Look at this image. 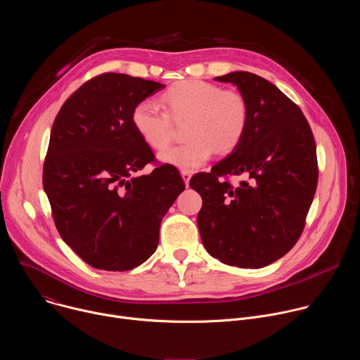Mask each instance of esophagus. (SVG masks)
<instances>
[{
    "label": "esophagus",
    "instance_id": "obj_1",
    "mask_svg": "<svg viewBox=\"0 0 360 360\" xmlns=\"http://www.w3.org/2000/svg\"><path fill=\"white\" fill-rule=\"evenodd\" d=\"M181 176H182V179H184L185 185L188 186L189 179H191V176H192V172H189V171H182V172H181Z\"/></svg>",
    "mask_w": 360,
    "mask_h": 360
}]
</instances>
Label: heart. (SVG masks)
<instances>
[{
	"instance_id": "heart-1",
	"label": "heart",
	"mask_w": 360,
	"mask_h": 360,
	"mask_svg": "<svg viewBox=\"0 0 360 360\" xmlns=\"http://www.w3.org/2000/svg\"><path fill=\"white\" fill-rule=\"evenodd\" d=\"M162 110L143 99L134 107L131 121L141 139L153 150L167 149L175 136V124H185V143L164 152L161 160L184 171L207 162L212 153L228 155L242 142L249 121L245 95L236 89L184 79L161 95Z\"/></svg>"
}]
</instances>
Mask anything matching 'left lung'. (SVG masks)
<instances>
[{
    "mask_svg": "<svg viewBox=\"0 0 360 360\" xmlns=\"http://www.w3.org/2000/svg\"><path fill=\"white\" fill-rule=\"evenodd\" d=\"M215 79L245 95L249 121L231 155L189 181L202 196L200 239L226 265L264 268L295 246L306 225L319 176L315 138L300 108L268 79L248 71ZM231 176L244 181L233 186Z\"/></svg>",
    "mask_w": 360,
    "mask_h": 360,
    "instance_id": "8db88e82",
    "label": "left lung"
}]
</instances>
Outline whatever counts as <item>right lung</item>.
I'll return each mask as SVG.
<instances>
[{
	"instance_id": "1",
	"label": "right lung",
	"mask_w": 360,
	"mask_h": 360,
	"mask_svg": "<svg viewBox=\"0 0 360 360\" xmlns=\"http://www.w3.org/2000/svg\"><path fill=\"white\" fill-rule=\"evenodd\" d=\"M164 85L117 72L82 84L51 128L42 185L64 242L95 269L124 272L155 252L162 218L185 189L135 131L138 102ZM156 165L148 176L139 171Z\"/></svg>"
}]
</instances>
